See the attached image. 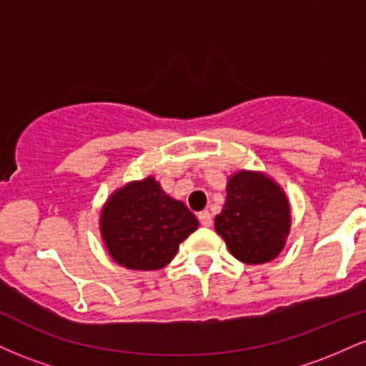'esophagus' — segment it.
<instances>
[{
  "mask_svg": "<svg viewBox=\"0 0 366 366\" xmlns=\"http://www.w3.org/2000/svg\"><path fill=\"white\" fill-rule=\"evenodd\" d=\"M197 218H199V224L203 227L212 225V215H209V212H201L199 215H197Z\"/></svg>",
  "mask_w": 366,
  "mask_h": 366,
  "instance_id": "esophagus-1",
  "label": "esophagus"
}]
</instances>
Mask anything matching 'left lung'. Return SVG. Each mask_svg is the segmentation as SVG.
<instances>
[{"label": "left lung", "instance_id": "1", "mask_svg": "<svg viewBox=\"0 0 366 366\" xmlns=\"http://www.w3.org/2000/svg\"><path fill=\"white\" fill-rule=\"evenodd\" d=\"M215 230L230 254L246 264L275 259L291 232V203L264 172L239 170L227 180V196Z\"/></svg>", "mask_w": 366, "mask_h": 366}]
</instances>
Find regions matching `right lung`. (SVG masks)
Here are the masks:
<instances>
[{"label": "right lung", "instance_id": "right-lung-1", "mask_svg": "<svg viewBox=\"0 0 366 366\" xmlns=\"http://www.w3.org/2000/svg\"><path fill=\"white\" fill-rule=\"evenodd\" d=\"M197 225L186 204L167 194L151 175L112 192L99 213V232L108 254L129 270L167 267Z\"/></svg>", "mask_w": 366, "mask_h": 366}]
</instances>
